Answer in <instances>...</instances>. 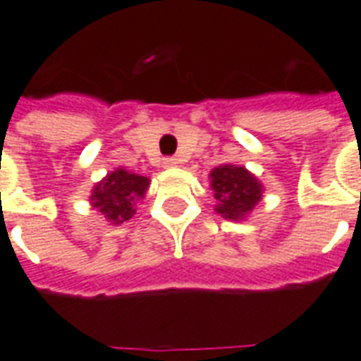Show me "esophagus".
Here are the masks:
<instances>
[{
  "label": "esophagus",
  "instance_id": "1",
  "mask_svg": "<svg viewBox=\"0 0 361 361\" xmlns=\"http://www.w3.org/2000/svg\"><path fill=\"white\" fill-rule=\"evenodd\" d=\"M164 166H166V168H173V166H178V158H164Z\"/></svg>",
  "mask_w": 361,
  "mask_h": 361
}]
</instances>
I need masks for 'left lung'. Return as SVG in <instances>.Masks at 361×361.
Wrapping results in <instances>:
<instances>
[{
    "label": "left lung",
    "instance_id": "1",
    "mask_svg": "<svg viewBox=\"0 0 361 361\" xmlns=\"http://www.w3.org/2000/svg\"><path fill=\"white\" fill-rule=\"evenodd\" d=\"M215 211L228 221H242L258 205L264 188L246 168L224 164L211 172Z\"/></svg>",
    "mask_w": 361,
    "mask_h": 361
}]
</instances>
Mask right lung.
Segmentation results:
<instances>
[{
    "mask_svg": "<svg viewBox=\"0 0 361 361\" xmlns=\"http://www.w3.org/2000/svg\"><path fill=\"white\" fill-rule=\"evenodd\" d=\"M150 180L138 173L117 168L107 173L90 195V203L113 224H123L137 213L138 199L145 197Z\"/></svg>",
    "mask_w": 361,
    "mask_h": 361,
    "instance_id": "1",
    "label": "right lung"
}]
</instances>
